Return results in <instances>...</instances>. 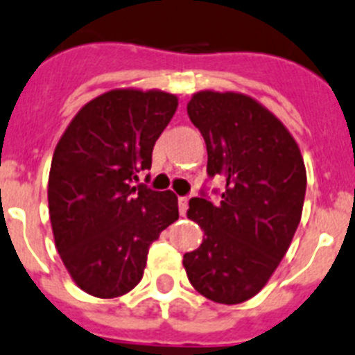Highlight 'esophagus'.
I'll return each instance as SVG.
<instances>
[{
	"label": "esophagus",
	"mask_w": 355,
	"mask_h": 355,
	"mask_svg": "<svg viewBox=\"0 0 355 355\" xmlns=\"http://www.w3.org/2000/svg\"><path fill=\"white\" fill-rule=\"evenodd\" d=\"M187 207H189V200H187V198H185V196L178 198V211H180V215L187 214Z\"/></svg>",
	"instance_id": "34e87169"
}]
</instances>
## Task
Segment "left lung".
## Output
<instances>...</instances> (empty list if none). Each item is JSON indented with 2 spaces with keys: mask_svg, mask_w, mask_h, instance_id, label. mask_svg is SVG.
Wrapping results in <instances>:
<instances>
[{
  "mask_svg": "<svg viewBox=\"0 0 355 355\" xmlns=\"http://www.w3.org/2000/svg\"><path fill=\"white\" fill-rule=\"evenodd\" d=\"M203 135L208 178L226 182L217 205L207 191L187 217L205 231L184 256L189 282L208 300L236 304L256 296L293 241L303 211L306 171L286 125L252 98L201 91L187 105Z\"/></svg>",
  "mask_w": 355,
  "mask_h": 355,
  "instance_id": "1",
  "label": "left lung"
}]
</instances>
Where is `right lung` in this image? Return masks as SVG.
<instances>
[{
  "instance_id": "obj_1",
  "label": "right lung",
  "mask_w": 355,
  "mask_h": 355,
  "mask_svg": "<svg viewBox=\"0 0 355 355\" xmlns=\"http://www.w3.org/2000/svg\"><path fill=\"white\" fill-rule=\"evenodd\" d=\"M178 107L177 96L121 89L89 101L69 122L49 175L55 247L78 287L96 297L129 293L148 247L178 218L171 191L135 185Z\"/></svg>"
}]
</instances>
